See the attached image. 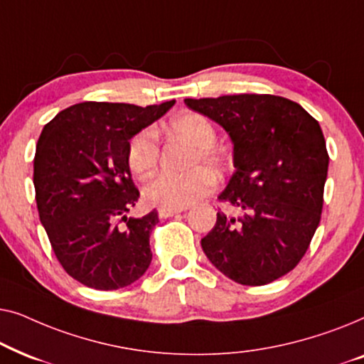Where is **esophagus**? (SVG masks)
<instances>
[{"label": "esophagus", "instance_id": "1", "mask_svg": "<svg viewBox=\"0 0 364 364\" xmlns=\"http://www.w3.org/2000/svg\"><path fill=\"white\" fill-rule=\"evenodd\" d=\"M157 213L161 218H168V217H176L178 213H182V208H178V210H172V208H159Z\"/></svg>", "mask_w": 364, "mask_h": 364}]
</instances>
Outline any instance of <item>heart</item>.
<instances>
[{
  "mask_svg": "<svg viewBox=\"0 0 364 364\" xmlns=\"http://www.w3.org/2000/svg\"><path fill=\"white\" fill-rule=\"evenodd\" d=\"M168 129L176 136L186 139L196 147L192 156L191 172L183 176H172L162 173L146 183L144 187V198L151 205L161 208H186L202 197L210 193L217 186V178L213 172H223L228 167V157L220 147L213 146L217 132L210 119L198 112H182L168 122ZM161 157V144L159 136L154 129L147 127L139 131L127 146V166L137 177H151L159 166ZM199 167L197 168L196 166ZM203 165L210 166V169Z\"/></svg>",
  "mask_w": 364,
  "mask_h": 364,
  "instance_id": "b5f03b06",
  "label": "heart"
}]
</instances>
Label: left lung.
<instances>
[{
	"mask_svg": "<svg viewBox=\"0 0 364 364\" xmlns=\"http://www.w3.org/2000/svg\"><path fill=\"white\" fill-rule=\"evenodd\" d=\"M233 142V173L202 238L212 265L240 285L260 287L291 272L320 225L330 156L321 127L300 104L272 94L186 99Z\"/></svg>",
	"mask_w": 364,
	"mask_h": 364,
	"instance_id": "1",
	"label": "left lung"
}]
</instances>
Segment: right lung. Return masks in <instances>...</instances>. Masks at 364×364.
Instances as JSON below:
<instances>
[{
    "instance_id": "obj_1",
    "label": "right lung",
    "mask_w": 364,
    "mask_h": 364,
    "mask_svg": "<svg viewBox=\"0 0 364 364\" xmlns=\"http://www.w3.org/2000/svg\"><path fill=\"white\" fill-rule=\"evenodd\" d=\"M173 104L79 102L44 126L33 173L39 220L58 262L82 285L117 290L151 265L149 238L159 218L156 210L126 217L139 198L127 146Z\"/></svg>"
}]
</instances>
